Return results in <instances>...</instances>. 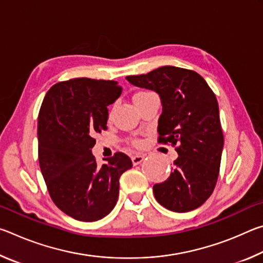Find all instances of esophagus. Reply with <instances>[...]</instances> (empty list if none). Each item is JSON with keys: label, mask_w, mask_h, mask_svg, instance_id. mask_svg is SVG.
Segmentation results:
<instances>
[{"label": "esophagus", "mask_w": 263, "mask_h": 263, "mask_svg": "<svg viewBox=\"0 0 263 263\" xmlns=\"http://www.w3.org/2000/svg\"><path fill=\"white\" fill-rule=\"evenodd\" d=\"M144 159H145L144 155H140V154L133 155V157H132V163L135 164V166H137V164H139V163H141L142 161H144Z\"/></svg>", "instance_id": "1"}]
</instances>
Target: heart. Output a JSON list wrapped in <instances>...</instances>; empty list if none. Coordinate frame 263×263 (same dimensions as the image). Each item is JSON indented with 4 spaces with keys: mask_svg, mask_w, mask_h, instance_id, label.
Returning a JSON list of instances; mask_svg holds the SVG:
<instances>
[{
    "mask_svg": "<svg viewBox=\"0 0 263 263\" xmlns=\"http://www.w3.org/2000/svg\"><path fill=\"white\" fill-rule=\"evenodd\" d=\"M148 94H152V92H149V91H139V92H137L135 96H133V99H137V97H141V96H146V95H148Z\"/></svg>",
    "mask_w": 263,
    "mask_h": 263,
    "instance_id": "b5f03b06",
    "label": "heart"
}]
</instances>
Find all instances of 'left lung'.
<instances>
[{
    "label": "left lung",
    "mask_w": 263,
    "mask_h": 263,
    "mask_svg": "<svg viewBox=\"0 0 263 263\" xmlns=\"http://www.w3.org/2000/svg\"><path fill=\"white\" fill-rule=\"evenodd\" d=\"M126 80L160 96L159 142L177 145L174 171L154 184L155 199L174 212L195 210L210 197L219 174L224 136L216 95L198 73L174 66Z\"/></svg>",
    "instance_id": "8db88e82"
}]
</instances>
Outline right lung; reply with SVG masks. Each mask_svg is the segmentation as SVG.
Segmentation results:
<instances>
[{
    "mask_svg": "<svg viewBox=\"0 0 263 263\" xmlns=\"http://www.w3.org/2000/svg\"><path fill=\"white\" fill-rule=\"evenodd\" d=\"M122 94L117 81L87 78L59 82L47 91L38 116L39 166L48 193L66 215L96 221L109 215L119 194V177L131 159L116 153L102 167L91 148L105 131L108 105Z\"/></svg>",
    "mask_w": 263,
    "mask_h": 263,
    "instance_id": "obj_1",
    "label": "right lung"
}]
</instances>
